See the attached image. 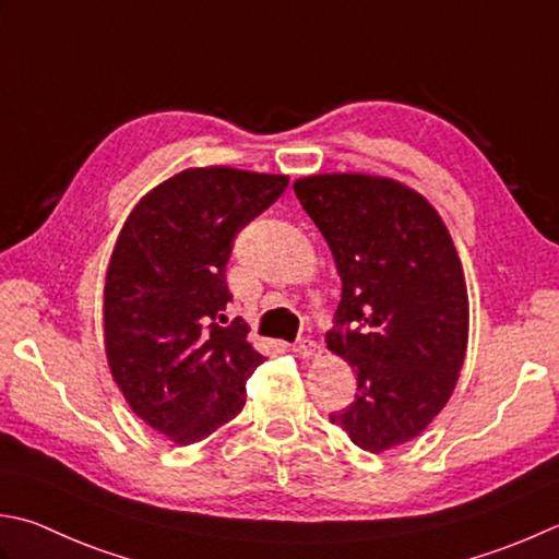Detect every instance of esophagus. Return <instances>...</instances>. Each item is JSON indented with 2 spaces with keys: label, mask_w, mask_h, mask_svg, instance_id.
Listing matches in <instances>:
<instances>
[{
  "label": "esophagus",
  "mask_w": 559,
  "mask_h": 559,
  "mask_svg": "<svg viewBox=\"0 0 559 559\" xmlns=\"http://www.w3.org/2000/svg\"><path fill=\"white\" fill-rule=\"evenodd\" d=\"M298 352H300V356H302L305 360H312V358H317V356L322 354V348H320V344L314 342V338H300Z\"/></svg>",
  "instance_id": "34e87169"
}]
</instances>
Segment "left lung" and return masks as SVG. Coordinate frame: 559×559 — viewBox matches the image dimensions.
<instances>
[{"label":"left lung","mask_w":559,"mask_h":559,"mask_svg":"<svg viewBox=\"0 0 559 559\" xmlns=\"http://www.w3.org/2000/svg\"><path fill=\"white\" fill-rule=\"evenodd\" d=\"M342 278L326 348L356 373V400L330 414L358 448L382 453L419 436L461 376L469 300L457 249L436 207L373 174L293 181Z\"/></svg>","instance_id":"obj_1"}]
</instances>
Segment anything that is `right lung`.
<instances>
[{
	"mask_svg": "<svg viewBox=\"0 0 559 559\" xmlns=\"http://www.w3.org/2000/svg\"><path fill=\"white\" fill-rule=\"evenodd\" d=\"M286 174L191 167L135 203L104 286V348L128 407L171 443L203 441L247 402L264 364L247 324L223 326L233 239L286 191Z\"/></svg>",
	"mask_w": 559,
	"mask_h": 559,
	"instance_id": "right-lung-1",
	"label": "right lung"
}]
</instances>
